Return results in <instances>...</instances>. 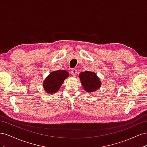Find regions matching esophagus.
<instances>
[{"label":"esophagus","mask_w":147,"mask_h":147,"mask_svg":"<svg viewBox=\"0 0 147 147\" xmlns=\"http://www.w3.org/2000/svg\"><path fill=\"white\" fill-rule=\"evenodd\" d=\"M71 74H72V75H73V76H75V75H77V70L75 69H73L71 70Z\"/></svg>","instance_id":"obj_1"}]
</instances>
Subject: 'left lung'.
<instances>
[{"mask_svg": "<svg viewBox=\"0 0 147 147\" xmlns=\"http://www.w3.org/2000/svg\"><path fill=\"white\" fill-rule=\"evenodd\" d=\"M83 89L87 92H92L97 91L101 86L100 79L96 73L85 71L79 75Z\"/></svg>", "mask_w": 147, "mask_h": 147, "instance_id": "left-lung-1", "label": "left lung"}]
</instances>
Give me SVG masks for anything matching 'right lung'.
I'll return each mask as SVG.
<instances>
[{
	"label": "right lung",
	"mask_w": 147,
	"mask_h": 147,
	"mask_svg": "<svg viewBox=\"0 0 147 147\" xmlns=\"http://www.w3.org/2000/svg\"><path fill=\"white\" fill-rule=\"evenodd\" d=\"M69 76V74L66 70L53 71L43 82L44 90L49 94H55L59 90L65 79Z\"/></svg>",
	"instance_id": "add662e5"
}]
</instances>
